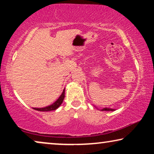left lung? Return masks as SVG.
I'll use <instances>...</instances> for the list:
<instances>
[{
	"mask_svg": "<svg viewBox=\"0 0 154 154\" xmlns=\"http://www.w3.org/2000/svg\"><path fill=\"white\" fill-rule=\"evenodd\" d=\"M114 109H111V108H108V107H104L102 109V111H114Z\"/></svg>",
	"mask_w": 154,
	"mask_h": 154,
	"instance_id": "obj_1",
	"label": "left lung"
}]
</instances>
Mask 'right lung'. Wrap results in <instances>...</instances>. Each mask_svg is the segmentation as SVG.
<instances>
[{
  "label": "right lung",
  "instance_id": "add662e5",
  "mask_svg": "<svg viewBox=\"0 0 154 154\" xmlns=\"http://www.w3.org/2000/svg\"><path fill=\"white\" fill-rule=\"evenodd\" d=\"M64 93H65V90L64 89L62 93L61 94V95L60 97H59L57 100L53 104H50L49 106L43 107V108H33V109H34L35 110L40 111H50L52 110H55V109H57L63 102V100H64Z\"/></svg>",
  "mask_w": 154,
  "mask_h": 154
}]
</instances>
